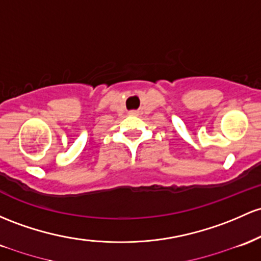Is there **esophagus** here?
<instances>
[{
    "instance_id": "esophagus-1",
    "label": "esophagus",
    "mask_w": 261,
    "mask_h": 261,
    "mask_svg": "<svg viewBox=\"0 0 261 261\" xmlns=\"http://www.w3.org/2000/svg\"><path fill=\"white\" fill-rule=\"evenodd\" d=\"M130 115H137V114H139V111H136V110H133V111H130Z\"/></svg>"
}]
</instances>
